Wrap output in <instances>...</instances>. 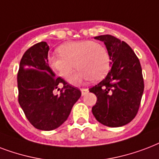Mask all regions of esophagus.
I'll list each match as a JSON object with an SVG mask.
<instances>
[{"label":"esophagus","instance_id":"1","mask_svg":"<svg viewBox=\"0 0 159 159\" xmlns=\"http://www.w3.org/2000/svg\"><path fill=\"white\" fill-rule=\"evenodd\" d=\"M81 93H82V95H84L87 92H88V89H80Z\"/></svg>","mask_w":159,"mask_h":159}]
</instances>
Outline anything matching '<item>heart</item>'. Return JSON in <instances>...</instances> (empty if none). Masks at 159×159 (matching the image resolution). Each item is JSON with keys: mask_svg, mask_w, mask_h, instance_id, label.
<instances>
[{"mask_svg": "<svg viewBox=\"0 0 159 159\" xmlns=\"http://www.w3.org/2000/svg\"><path fill=\"white\" fill-rule=\"evenodd\" d=\"M58 51L60 55L54 54L48 57V64L53 70L66 80L75 67H78L70 79L73 84H79L90 79L99 80L109 70V53L104 45L98 42L88 40L70 41L60 45Z\"/></svg>", "mask_w": 159, "mask_h": 159, "instance_id": "heart-1", "label": "heart"}]
</instances>
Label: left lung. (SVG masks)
<instances>
[{
    "label": "left lung",
    "mask_w": 159,
    "mask_h": 159,
    "mask_svg": "<svg viewBox=\"0 0 159 159\" xmlns=\"http://www.w3.org/2000/svg\"><path fill=\"white\" fill-rule=\"evenodd\" d=\"M110 59L111 70L89 92L97 97L92 108L95 119L105 126H124L134 119L143 93V79L139 60L129 45L110 35H99Z\"/></svg>",
    "instance_id": "obj_1"
}]
</instances>
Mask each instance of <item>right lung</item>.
Masks as SVG:
<instances>
[{
	"instance_id": "right-lung-1",
	"label": "right lung",
	"mask_w": 159,
	"mask_h": 159,
	"mask_svg": "<svg viewBox=\"0 0 159 159\" xmlns=\"http://www.w3.org/2000/svg\"><path fill=\"white\" fill-rule=\"evenodd\" d=\"M49 45L37 43L25 52L17 75L18 100L27 119L37 129L50 131L61 125L74 104L81 96L80 90L60 77L56 78L48 64ZM60 83V96L52 93Z\"/></svg>"
}]
</instances>
